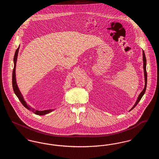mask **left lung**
<instances>
[{
	"instance_id": "left-lung-1",
	"label": "left lung",
	"mask_w": 159,
	"mask_h": 159,
	"mask_svg": "<svg viewBox=\"0 0 159 159\" xmlns=\"http://www.w3.org/2000/svg\"><path fill=\"white\" fill-rule=\"evenodd\" d=\"M143 62H144V65H143V68H144V78H145V86H144V89L143 91H142L139 95L138 96V98L136 100V102L135 104H134V106H133V107L130 110H132L133 108H134V107H135V106L138 104V103L139 102V101L141 100V99L142 98L143 96L144 95L145 91H146V88H147V71H146V57H145V55L144 53V51H143Z\"/></svg>"
}]
</instances>
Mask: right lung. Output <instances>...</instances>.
<instances>
[{
	"mask_svg": "<svg viewBox=\"0 0 159 159\" xmlns=\"http://www.w3.org/2000/svg\"><path fill=\"white\" fill-rule=\"evenodd\" d=\"M19 47L18 48V49L16 50L15 51V55H14V67L13 69V72H12V87H13V89L14 92L15 93V95H16V97H18V98L19 99V100L20 101V102L22 103L23 106H24L26 108H27L28 110H30L32 112H33L34 113L39 115V116H43L46 114L49 113L51 112H52L54 109H50V110H43V111H39V110H36L34 108H31V107L28 106L26 103V102L24 101V99L23 98V95L21 94V92L19 90L18 87L17 86L16 82V77H15V67H16V62L17 60V57H18V53L19 51Z\"/></svg>",
	"mask_w": 159,
	"mask_h": 159,
	"instance_id": "right-lung-1",
	"label": "right lung"
}]
</instances>
